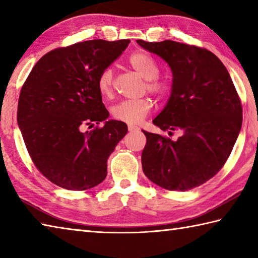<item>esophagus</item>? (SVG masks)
Here are the masks:
<instances>
[{"label": "esophagus", "mask_w": 258, "mask_h": 258, "mask_svg": "<svg viewBox=\"0 0 258 258\" xmlns=\"http://www.w3.org/2000/svg\"><path fill=\"white\" fill-rule=\"evenodd\" d=\"M128 131L131 133H135V132H139L140 127H138V126H134V125H128Z\"/></svg>", "instance_id": "obj_1"}]
</instances>
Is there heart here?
<instances>
[{"mask_svg":"<svg viewBox=\"0 0 258 258\" xmlns=\"http://www.w3.org/2000/svg\"><path fill=\"white\" fill-rule=\"evenodd\" d=\"M128 63L136 73L146 80V88L149 92L158 96H164L169 90V86L164 80L160 79L159 64L152 55L145 51H136L130 55ZM113 69L107 67L99 73L97 77V89L104 97H108L113 92ZM153 103L150 98L122 100L115 104L110 112L116 120L126 124H139L152 110Z\"/></svg>","mask_w":258,"mask_h":258,"instance_id":"b5f03b06","label":"heart"}]
</instances>
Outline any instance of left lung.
<instances>
[{
	"label": "left lung",
	"instance_id": "obj_1",
	"mask_svg": "<svg viewBox=\"0 0 258 258\" xmlns=\"http://www.w3.org/2000/svg\"><path fill=\"white\" fill-rule=\"evenodd\" d=\"M136 42L162 58L173 76L170 98L153 124L169 134L182 132L172 141L143 131V172L166 190L194 189L217 174L234 148L243 123L238 94L209 50L171 40Z\"/></svg>",
	"mask_w": 258,
	"mask_h": 258
}]
</instances>
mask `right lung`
<instances>
[{
    "label": "right lung",
    "mask_w": 258,
    "mask_h": 258,
    "mask_svg": "<svg viewBox=\"0 0 258 258\" xmlns=\"http://www.w3.org/2000/svg\"><path fill=\"white\" fill-rule=\"evenodd\" d=\"M130 40H89L45 53L22 86L18 125L34 165L68 190L94 188L107 175V159L127 125L107 120L97 77L127 48ZM105 121L83 133V126Z\"/></svg>",
    "instance_id": "add662e5"
}]
</instances>
